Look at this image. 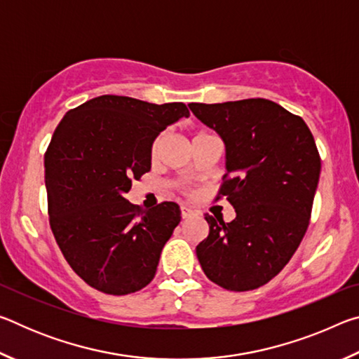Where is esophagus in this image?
<instances>
[{
    "label": "esophagus",
    "mask_w": 359,
    "mask_h": 359,
    "mask_svg": "<svg viewBox=\"0 0 359 359\" xmlns=\"http://www.w3.org/2000/svg\"><path fill=\"white\" fill-rule=\"evenodd\" d=\"M193 214V210L191 209H188V208H182L180 209V215H182V218H188Z\"/></svg>",
    "instance_id": "34e87169"
}]
</instances>
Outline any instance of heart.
Returning <instances> with one entry per match:
<instances>
[{
	"label": "heart",
	"mask_w": 359,
	"mask_h": 359,
	"mask_svg": "<svg viewBox=\"0 0 359 359\" xmlns=\"http://www.w3.org/2000/svg\"><path fill=\"white\" fill-rule=\"evenodd\" d=\"M210 133H208V131H198L196 135H194V137L193 139H196V137H203V136H209ZM161 139H163V136L160 135V136H156L155 137V141H154V144H151V155H156V151H158V147H160V142H161Z\"/></svg>",
	"instance_id": "heart-1"
}]
</instances>
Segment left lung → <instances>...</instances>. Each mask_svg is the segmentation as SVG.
Wrapping results in <instances>:
<instances>
[{
    "label": "left lung",
    "instance_id": "8db88e82",
    "mask_svg": "<svg viewBox=\"0 0 359 359\" xmlns=\"http://www.w3.org/2000/svg\"><path fill=\"white\" fill-rule=\"evenodd\" d=\"M226 145V174L217 199L233 222L205 214L209 236L196 247L204 274L229 291L266 285L293 257L311 222L321 160L299 115L274 101L250 98L188 104Z\"/></svg>",
    "mask_w": 359,
    "mask_h": 359
}]
</instances>
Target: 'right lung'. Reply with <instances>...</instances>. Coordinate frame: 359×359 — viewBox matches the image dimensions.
Wrapping results in <instances>:
<instances>
[{
    "instance_id": "right-lung-1",
    "label": "right lung",
    "mask_w": 359,
    "mask_h": 359,
    "mask_svg": "<svg viewBox=\"0 0 359 359\" xmlns=\"http://www.w3.org/2000/svg\"><path fill=\"white\" fill-rule=\"evenodd\" d=\"M190 111L102 95L66 112L44 155L48 222L63 257L85 283L106 294L142 290L180 222L165 201L150 210L125 199L150 171L151 144Z\"/></svg>"
}]
</instances>
